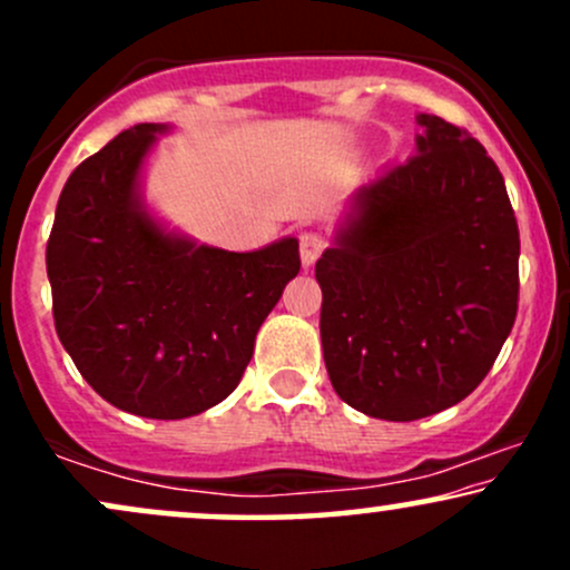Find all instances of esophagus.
Listing matches in <instances>:
<instances>
[{"instance_id": "obj_1", "label": "esophagus", "mask_w": 570, "mask_h": 570, "mask_svg": "<svg viewBox=\"0 0 570 570\" xmlns=\"http://www.w3.org/2000/svg\"><path fill=\"white\" fill-rule=\"evenodd\" d=\"M324 252V238L318 233H303L299 235V259L303 267H311L318 259V254Z\"/></svg>"}]
</instances>
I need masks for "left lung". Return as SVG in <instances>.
<instances>
[{
	"label": "left lung",
	"instance_id": "left-lung-1",
	"mask_svg": "<svg viewBox=\"0 0 570 570\" xmlns=\"http://www.w3.org/2000/svg\"><path fill=\"white\" fill-rule=\"evenodd\" d=\"M415 155L356 189L316 263L332 389L383 421L466 399L517 316L520 233L485 147L417 115Z\"/></svg>",
	"mask_w": 570,
	"mask_h": 570
}]
</instances>
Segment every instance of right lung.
<instances>
[{
  "instance_id": "add662e5",
  "label": "right lung",
  "mask_w": 570,
  "mask_h": 570,
  "mask_svg": "<svg viewBox=\"0 0 570 570\" xmlns=\"http://www.w3.org/2000/svg\"><path fill=\"white\" fill-rule=\"evenodd\" d=\"M166 122L122 130L63 185L48 240L61 345L98 396L179 421L235 391L254 337L299 273L297 238L225 252L171 230L144 200Z\"/></svg>"
}]
</instances>
